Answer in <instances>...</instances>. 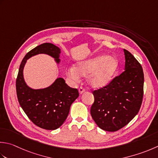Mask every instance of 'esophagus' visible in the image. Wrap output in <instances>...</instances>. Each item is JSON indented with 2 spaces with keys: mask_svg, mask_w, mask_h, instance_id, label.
Returning a JSON list of instances; mask_svg holds the SVG:
<instances>
[{
  "mask_svg": "<svg viewBox=\"0 0 158 158\" xmlns=\"http://www.w3.org/2000/svg\"><path fill=\"white\" fill-rule=\"evenodd\" d=\"M85 92V89H83V88H80L79 89V94H83V92Z\"/></svg>",
  "mask_w": 158,
  "mask_h": 158,
  "instance_id": "esophagus-1",
  "label": "esophagus"
}]
</instances>
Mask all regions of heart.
<instances>
[{
    "label": "heart",
    "instance_id": "b5f03b06",
    "mask_svg": "<svg viewBox=\"0 0 158 158\" xmlns=\"http://www.w3.org/2000/svg\"><path fill=\"white\" fill-rule=\"evenodd\" d=\"M118 67L115 58L107 55H98L80 61L67 70V75L74 80L79 77H86L88 85L93 88L106 87L112 81Z\"/></svg>",
    "mask_w": 158,
    "mask_h": 158
}]
</instances>
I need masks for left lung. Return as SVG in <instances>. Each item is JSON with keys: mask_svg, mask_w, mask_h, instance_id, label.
<instances>
[{"mask_svg": "<svg viewBox=\"0 0 158 158\" xmlns=\"http://www.w3.org/2000/svg\"><path fill=\"white\" fill-rule=\"evenodd\" d=\"M125 71L106 87L93 92L90 114L103 130L116 131L136 116L143 98L144 73L140 64L124 49Z\"/></svg>", "mask_w": 158, "mask_h": 158, "instance_id": "1", "label": "left lung"}]
</instances>
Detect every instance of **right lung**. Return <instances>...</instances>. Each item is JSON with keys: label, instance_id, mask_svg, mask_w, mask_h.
<instances>
[{"label": "right lung", "instance_id": "1", "mask_svg": "<svg viewBox=\"0 0 158 158\" xmlns=\"http://www.w3.org/2000/svg\"><path fill=\"white\" fill-rule=\"evenodd\" d=\"M60 53L61 49L51 43L36 46L22 61L16 79L17 97L21 107L34 124L47 130H55L62 125L79 92L69 87L61 77L47 88H31L24 81L23 70L27 60L39 54L49 55L59 64Z\"/></svg>", "mask_w": 158, "mask_h": 158}]
</instances>
